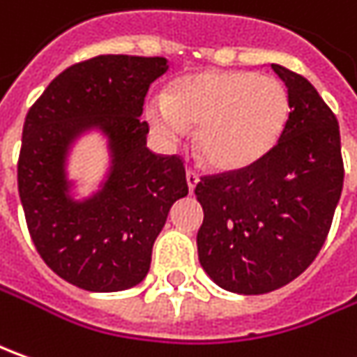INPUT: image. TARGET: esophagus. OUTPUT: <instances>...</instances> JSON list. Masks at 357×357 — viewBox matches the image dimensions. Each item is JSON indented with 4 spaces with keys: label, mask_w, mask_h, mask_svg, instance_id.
Returning a JSON list of instances; mask_svg holds the SVG:
<instances>
[{
    "label": "esophagus",
    "mask_w": 357,
    "mask_h": 357,
    "mask_svg": "<svg viewBox=\"0 0 357 357\" xmlns=\"http://www.w3.org/2000/svg\"><path fill=\"white\" fill-rule=\"evenodd\" d=\"M185 179H188V188H190V191L193 193V190H195V185L199 183V176L193 172V169H188L185 172Z\"/></svg>",
    "instance_id": "34e87169"
}]
</instances>
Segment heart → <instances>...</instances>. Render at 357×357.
Here are the masks:
<instances>
[{
	"label": "heart",
	"instance_id": "b5f03b06",
	"mask_svg": "<svg viewBox=\"0 0 357 357\" xmlns=\"http://www.w3.org/2000/svg\"><path fill=\"white\" fill-rule=\"evenodd\" d=\"M290 100L275 77L213 70L176 80L167 96L146 102V120L166 146L197 126V152L215 169L252 166L268 154L287 128Z\"/></svg>",
	"mask_w": 357,
	"mask_h": 357
}]
</instances>
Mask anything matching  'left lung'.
I'll use <instances>...</instances> for the list:
<instances>
[{"label":"left lung","instance_id":"left-lung-1","mask_svg":"<svg viewBox=\"0 0 357 357\" xmlns=\"http://www.w3.org/2000/svg\"><path fill=\"white\" fill-rule=\"evenodd\" d=\"M290 100L277 146L252 166L205 176L197 255L221 289L264 294L302 275L324 245L342 195L344 162L334 112L308 80L273 65Z\"/></svg>","mask_w":357,"mask_h":357}]
</instances>
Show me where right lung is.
<instances>
[{"label": "right lung", "mask_w": 357, "mask_h": 357, "mask_svg": "<svg viewBox=\"0 0 357 357\" xmlns=\"http://www.w3.org/2000/svg\"><path fill=\"white\" fill-rule=\"evenodd\" d=\"M164 56L98 55L65 68L29 108L17 164L21 205L47 266L91 292H118L142 282L172 205L188 195L178 155L146 146L144 98L167 70ZM109 148L99 190L75 200L68 155L86 133Z\"/></svg>", "instance_id": "add662e5"}]
</instances>
